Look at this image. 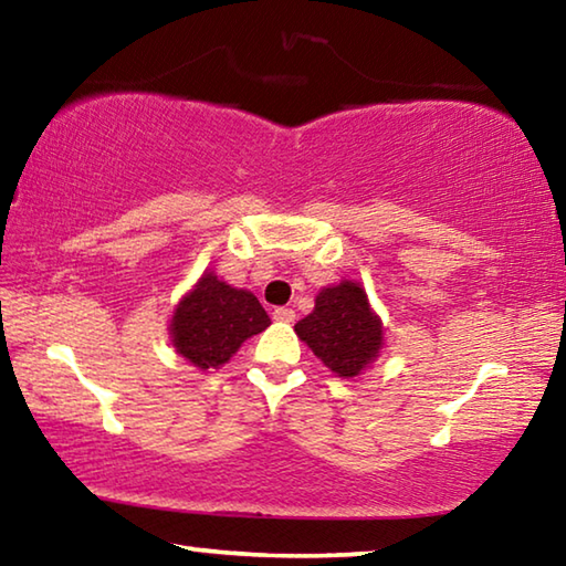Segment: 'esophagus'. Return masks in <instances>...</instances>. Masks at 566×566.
Listing matches in <instances>:
<instances>
[{"label":"esophagus","instance_id":"esophagus-1","mask_svg":"<svg viewBox=\"0 0 566 566\" xmlns=\"http://www.w3.org/2000/svg\"><path fill=\"white\" fill-rule=\"evenodd\" d=\"M272 317H274L276 322H286V324H290V322H294L296 314H294V310H290V306H276V310L272 312Z\"/></svg>","mask_w":566,"mask_h":566}]
</instances>
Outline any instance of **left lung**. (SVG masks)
<instances>
[{
    "instance_id": "1",
    "label": "left lung",
    "mask_w": 566,
    "mask_h": 566,
    "mask_svg": "<svg viewBox=\"0 0 566 566\" xmlns=\"http://www.w3.org/2000/svg\"><path fill=\"white\" fill-rule=\"evenodd\" d=\"M294 332L342 379L359 377L385 349V324L354 280L324 286L314 312L296 322Z\"/></svg>"
}]
</instances>
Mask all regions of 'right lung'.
I'll use <instances>...</instances> for the list:
<instances>
[{
	"mask_svg": "<svg viewBox=\"0 0 566 566\" xmlns=\"http://www.w3.org/2000/svg\"><path fill=\"white\" fill-rule=\"evenodd\" d=\"M264 306L207 270L177 302L169 319L171 347L197 369H219L254 334L270 327Z\"/></svg>",
	"mask_w": 566,
	"mask_h": 566,
	"instance_id": "1",
	"label": "right lung"
}]
</instances>
